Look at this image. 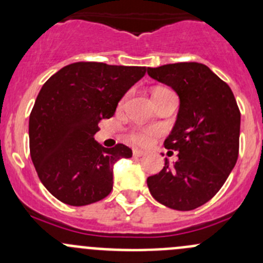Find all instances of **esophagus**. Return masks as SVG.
<instances>
[{"label": "esophagus", "instance_id": "obj_1", "mask_svg": "<svg viewBox=\"0 0 263 263\" xmlns=\"http://www.w3.org/2000/svg\"><path fill=\"white\" fill-rule=\"evenodd\" d=\"M132 153H134V156H137V158H140V156H144L145 154V151H142V150H139V148H134V151H132Z\"/></svg>", "mask_w": 263, "mask_h": 263}]
</instances>
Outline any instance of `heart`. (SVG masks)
Returning a JSON list of instances; mask_svg holds the SVG:
<instances>
[{
    "label": "heart",
    "mask_w": 263,
    "mask_h": 263,
    "mask_svg": "<svg viewBox=\"0 0 263 263\" xmlns=\"http://www.w3.org/2000/svg\"><path fill=\"white\" fill-rule=\"evenodd\" d=\"M163 90H166V89H161V87H159V89L154 90V94L159 91H163ZM126 100H127V95H124V97L122 98L121 102H119V105L122 107ZM155 135H156L155 129H132V131L128 134V137L132 142H135V144L147 145Z\"/></svg>",
    "instance_id": "heart-1"
}]
</instances>
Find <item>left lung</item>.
I'll return each instance as SVG.
<instances>
[{
  "label": "left lung",
  "mask_w": 263,
  "mask_h": 263,
  "mask_svg": "<svg viewBox=\"0 0 263 263\" xmlns=\"http://www.w3.org/2000/svg\"><path fill=\"white\" fill-rule=\"evenodd\" d=\"M150 78L169 85L181 100L165 148L178 160L147 178L151 196L166 208L190 211L219 192L239 154L240 110L232 89L208 66L181 62L147 68ZM173 153V151H172Z\"/></svg>",
  "instance_id": "left-lung-1"
}]
</instances>
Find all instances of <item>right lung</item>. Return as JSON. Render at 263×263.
Returning a JSON list of instances; mask_svg holds the SVG:
<instances>
[{
	"instance_id": "1",
	"label": "right lung",
	"mask_w": 263,
	"mask_h": 263,
	"mask_svg": "<svg viewBox=\"0 0 263 263\" xmlns=\"http://www.w3.org/2000/svg\"><path fill=\"white\" fill-rule=\"evenodd\" d=\"M145 73L139 66L76 62L42 86L29 118L30 156L41 182L61 202L85 206L110 193L113 164L131 158L132 150L103 147L94 135Z\"/></svg>"
}]
</instances>
